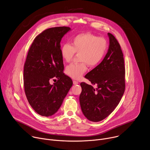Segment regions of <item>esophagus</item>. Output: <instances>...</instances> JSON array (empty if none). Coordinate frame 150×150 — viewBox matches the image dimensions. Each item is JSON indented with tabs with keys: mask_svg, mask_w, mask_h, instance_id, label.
<instances>
[{
	"mask_svg": "<svg viewBox=\"0 0 150 150\" xmlns=\"http://www.w3.org/2000/svg\"><path fill=\"white\" fill-rule=\"evenodd\" d=\"M73 83H74V85H77V84H78L79 83H78V82L76 81H73Z\"/></svg>",
	"mask_w": 150,
	"mask_h": 150,
	"instance_id": "esophagus-1",
	"label": "esophagus"
}]
</instances>
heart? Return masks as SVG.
<instances>
[{"label": "heart", "instance_id": "heart-1", "mask_svg": "<svg viewBox=\"0 0 150 150\" xmlns=\"http://www.w3.org/2000/svg\"><path fill=\"white\" fill-rule=\"evenodd\" d=\"M108 49L105 39L87 33L75 35L72 40V45H63L60 49L62 59L70 62L75 54H79V60L82 63L68 66L65 72L68 76L79 79L87 69V64L91 67L97 66L104 57Z\"/></svg>", "mask_w": 150, "mask_h": 150}]
</instances>
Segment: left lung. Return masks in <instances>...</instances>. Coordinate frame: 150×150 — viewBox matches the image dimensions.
<instances>
[{"instance_id":"obj_1","label":"left lung","mask_w":150,"mask_h":150,"mask_svg":"<svg viewBox=\"0 0 150 150\" xmlns=\"http://www.w3.org/2000/svg\"><path fill=\"white\" fill-rule=\"evenodd\" d=\"M108 35V53L99 65L85 76L96 88L85 82L80 83L82 112L88 120L94 122L104 119L115 110L125 88L123 54L116 38L109 33Z\"/></svg>"}]
</instances>
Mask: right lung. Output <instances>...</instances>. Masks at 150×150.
Wrapping results in <instances>:
<instances>
[{
    "instance_id": "add662e5",
    "label": "right lung",
    "mask_w": 150,
    "mask_h": 150,
    "mask_svg": "<svg viewBox=\"0 0 150 150\" xmlns=\"http://www.w3.org/2000/svg\"><path fill=\"white\" fill-rule=\"evenodd\" d=\"M71 29L50 28L36 37L28 52L24 68L27 98L38 115L49 117L56 113L72 86V81L63 73L60 53L62 37ZM58 81L52 85L50 81Z\"/></svg>"
}]
</instances>
